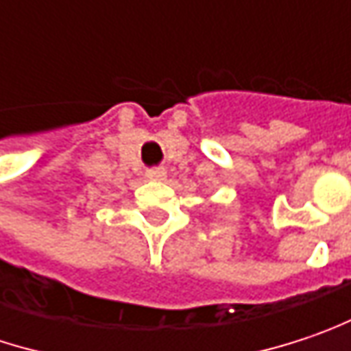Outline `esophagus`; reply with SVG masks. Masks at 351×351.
Here are the masks:
<instances>
[{
	"label": "esophagus",
	"instance_id": "esophagus-1",
	"mask_svg": "<svg viewBox=\"0 0 351 351\" xmlns=\"http://www.w3.org/2000/svg\"><path fill=\"white\" fill-rule=\"evenodd\" d=\"M147 178L149 180H163L165 178V169L163 167H152V169H147Z\"/></svg>",
	"mask_w": 351,
	"mask_h": 351
}]
</instances>
